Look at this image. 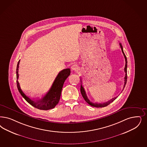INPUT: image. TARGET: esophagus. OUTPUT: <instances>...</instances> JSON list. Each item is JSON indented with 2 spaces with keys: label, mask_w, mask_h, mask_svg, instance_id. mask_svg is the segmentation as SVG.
<instances>
[{
  "label": "esophagus",
  "mask_w": 147,
  "mask_h": 147,
  "mask_svg": "<svg viewBox=\"0 0 147 147\" xmlns=\"http://www.w3.org/2000/svg\"><path fill=\"white\" fill-rule=\"evenodd\" d=\"M71 69L72 71H76L78 69V66L76 65H73L71 67Z\"/></svg>",
  "instance_id": "esophagus-1"
}]
</instances>
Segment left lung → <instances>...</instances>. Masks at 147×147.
<instances>
[{"instance_id": "8db88e82", "label": "left lung", "mask_w": 147, "mask_h": 147, "mask_svg": "<svg viewBox=\"0 0 147 147\" xmlns=\"http://www.w3.org/2000/svg\"><path fill=\"white\" fill-rule=\"evenodd\" d=\"M120 46H121V51H122V53L124 55V56L125 57V68H124V71H125V76L124 77V85L123 87V90H124L125 85L127 84V59L126 56L125 55L124 51H123V47L121 46V43H120ZM80 91H81V94H82V96H83L84 99H85V100L91 106L93 107H105L107 106L108 105H109L110 103H111L112 102L114 101L117 98V97H115L111 99V100H110L109 101L106 102H104V103H102V104H98V103H94V102H92V101H90L88 98H87V96L86 95V92L85 91L84 87L82 86V85L81 84V88H80Z\"/></svg>"}]
</instances>
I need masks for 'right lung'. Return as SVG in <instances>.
Wrapping results in <instances>:
<instances>
[{"label":"right lung","instance_id":"obj_1","mask_svg":"<svg viewBox=\"0 0 147 147\" xmlns=\"http://www.w3.org/2000/svg\"><path fill=\"white\" fill-rule=\"evenodd\" d=\"M20 62V60L18 62V64L17 66L16 76L17 79V88L22 96L32 107H35L38 109L42 110H48L54 108L60 100L62 87L66 79L71 74V69L69 68H67L61 71L56 76L50 90L47 93L46 95L40 99L36 100L26 96L20 88V84L18 81V79L19 77L18 68Z\"/></svg>","mask_w":147,"mask_h":147}]
</instances>
